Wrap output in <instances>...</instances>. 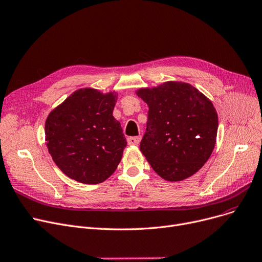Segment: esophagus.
<instances>
[{
  "label": "esophagus",
  "instance_id": "1",
  "mask_svg": "<svg viewBox=\"0 0 262 262\" xmlns=\"http://www.w3.org/2000/svg\"><path fill=\"white\" fill-rule=\"evenodd\" d=\"M141 140H142V136L138 135V136H131V137H128V144L129 145H134V146H137L138 144L141 143Z\"/></svg>",
  "mask_w": 262,
  "mask_h": 262
}]
</instances>
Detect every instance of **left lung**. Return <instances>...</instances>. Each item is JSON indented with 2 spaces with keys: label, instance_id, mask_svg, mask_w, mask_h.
Listing matches in <instances>:
<instances>
[{
  "label": "left lung",
  "instance_id": "obj_1",
  "mask_svg": "<svg viewBox=\"0 0 262 262\" xmlns=\"http://www.w3.org/2000/svg\"><path fill=\"white\" fill-rule=\"evenodd\" d=\"M149 106L140 149L161 178L183 181L203 167L216 145L218 114L193 85L167 81L136 91Z\"/></svg>",
  "mask_w": 262,
  "mask_h": 262
}]
</instances>
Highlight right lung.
<instances>
[{"label":"right lung","instance_id":"obj_1","mask_svg":"<svg viewBox=\"0 0 262 262\" xmlns=\"http://www.w3.org/2000/svg\"><path fill=\"white\" fill-rule=\"evenodd\" d=\"M117 95L79 89L46 118V147L69 178L98 184L116 170L127 146L120 122L113 116Z\"/></svg>","mask_w":262,"mask_h":262}]
</instances>
